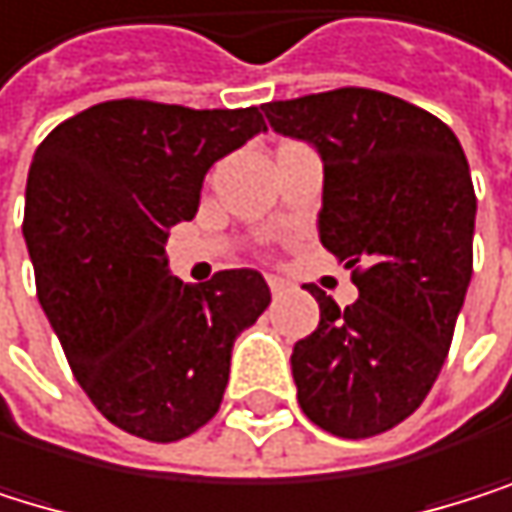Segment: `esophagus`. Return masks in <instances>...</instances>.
Returning <instances> with one entry per match:
<instances>
[{
	"label": "esophagus",
	"instance_id": "esophagus-1",
	"mask_svg": "<svg viewBox=\"0 0 512 512\" xmlns=\"http://www.w3.org/2000/svg\"><path fill=\"white\" fill-rule=\"evenodd\" d=\"M268 290H271V296L277 299L280 293L287 290V284H284V280H280V277H268Z\"/></svg>",
	"mask_w": 512,
	"mask_h": 512
}]
</instances>
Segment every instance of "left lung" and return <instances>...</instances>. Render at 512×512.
Masks as SVG:
<instances>
[{
	"label": "left lung",
	"instance_id": "obj_1",
	"mask_svg": "<svg viewBox=\"0 0 512 512\" xmlns=\"http://www.w3.org/2000/svg\"><path fill=\"white\" fill-rule=\"evenodd\" d=\"M277 134L323 158L320 244L360 299L320 287V323L293 348L302 412L345 440L406 421L437 381L473 274L476 195L452 127L372 88L265 103Z\"/></svg>",
	"mask_w": 512,
	"mask_h": 512
}]
</instances>
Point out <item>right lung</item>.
Instances as JSON below:
<instances>
[{
  "instance_id": "right-lung-1",
  "label": "right lung",
  "mask_w": 512,
  "mask_h": 512,
  "mask_svg": "<svg viewBox=\"0 0 512 512\" xmlns=\"http://www.w3.org/2000/svg\"><path fill=\"white\" fill-rule=\"evenodd\" d=\"M259 131L256 106L127 97L66 118L33 155L23 238L39 302L82 391L140 440L176 443L219 412L232 345L271 302L253 268L189 287L164 253L213 161Z\"/></svg>"
}]
</instances>
